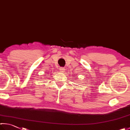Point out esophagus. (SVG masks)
Returning a JSON list of instances; mask_svg holds the SVG:
<instances>
[{"mask_svg": "<svg viewBox=\"0 0 130 130\" xmlns=\"http://www.w3.org/2000/svg\"><path fill=\"white\" fill-rule=\"evenodd\" d=\"M60 71H61V72H65V69H64V68H61L60 69Z\"/></svg>", "mask_w": 130, "mask_h": 130, "instance_id": "34e87169", "label": "esophagus"}]
</instances>
